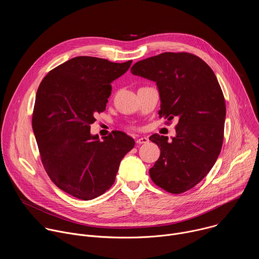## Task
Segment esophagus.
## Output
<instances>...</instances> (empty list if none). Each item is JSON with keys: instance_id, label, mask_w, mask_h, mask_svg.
Masks as SVG:
<instances>
[{"instance_id": "esophagus-1", "label": "esophagus", "mask_w": 259, "mask_h": 259, "mask_svg": "<svg viewBox=\"0 0 259 259\" xmlns=\"http://www.w3.org/2000/svg\"><path fill=\"white\" fill-rule=\"evenodd\" d=\"M147 141H149V138L147 137H139V138H137L136 139V144L137 145H140V144H143V143H146Z\"/></svg>"}]
</instances>
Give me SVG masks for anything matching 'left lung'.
Instances as JSON below:
<instances>
[{
	"mask_svg": "<svg viewBox=\"0 0 259 259\" xmlns=\"http://www.w3.org/2000/svg\"><path fill=\"white\" fill-rule=\"evenodd\" d=\"M131 72L157 83L160 118L178 119L172 140L159 134L150 137L161 150L150 169L151 178L168 193L187 192L209 173L224 142L226 102L215 73L188 52H165L140 60Z\"/></svg>",
	"mask_w": 259,
	"mask_h": 259,
	"instance_id": "left-lung-1",
	"label": "left lung"
}]
</instances>
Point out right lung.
Here are the masks:
<instances>
[{
	"label": "right lung",
	"instance_id": "add662e5",
	"mask_svg": "<svg viewBox=\"0 0 259 259\" xmlns=\"http://www.w3.org/2000/svg\"><path fill=\"white\" fill-rule=\"evenodd\" d=\"M132 60L78 56L50 70L35 95L32 130L43 166L56 187L81 200H92L113 186L120 163L134 147L124 132L90 134L94 116L105 110L112 83Z\"/></svg>",
	"mask_w": 259,
	"mask_h": 259
}]
</instances>
